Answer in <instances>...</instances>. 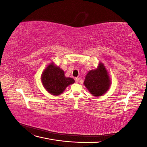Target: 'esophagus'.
<instances>
[{"label": "esophagus", "mask_w": 147, "mask_h": 147, "mask_svg": "<svg viewBox=\"0 0 147 147\" xmlns=\"http://www.w3.org/2000/svg\"><path fill=\"white\" fill-rule=\"evenodd\" d=\"M79 80H80V78H77H77H75V82H76L77 83H78V82H79Z\"/></svg>", "instance_id": "34e87169"}]
</instances>
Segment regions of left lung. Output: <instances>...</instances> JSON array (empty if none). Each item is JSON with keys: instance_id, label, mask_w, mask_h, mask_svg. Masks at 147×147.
<instances>
[{"instance_id": "8db88e82", "label": "left lung", "mask_w": 147, "mask_h": 147, "mask_svg": "<svg viewBox=\"0 0 147 147\" xmlns=\"http://www.w3.org/2000/svg\"><path fill=\"white\" fill-rule=\"evenodd\" d=\"M83 84L92 96L104 94L109 90L111 80L104 64L100 63L97 69L89 71Z\"/></svg>"}]
</instances>
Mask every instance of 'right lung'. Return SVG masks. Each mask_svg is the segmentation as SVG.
Returning <instances> with one entry per match:
<instances>
[{
  "mask_svg": "<svg viewBox=\"0 0 147 147\" xmlns=\"http://www.w3.org/2000/svg\"><path fill=\"white\" fill-rule=\"evenodd\" d=\"M41 81L45 90L53 96L61 94L67 87L75 82L73 78L65 77L64 71L54 63L49 64L43 70Z\"/></svg>",
  "mask_w": 147,
  "mask_h": 147,
  "instance_id": "1",
  "label": "right lung"
}]
</instances>
